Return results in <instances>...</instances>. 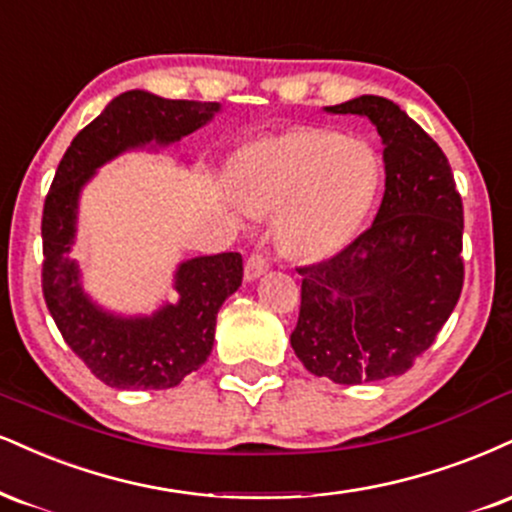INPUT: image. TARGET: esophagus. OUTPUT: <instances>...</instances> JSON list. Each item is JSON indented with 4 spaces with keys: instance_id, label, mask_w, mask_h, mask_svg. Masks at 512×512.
I'll return each instance as SVG.
<instances>
[{
    "instance_id": "esophagus-1",
    "label": "esophagus",
    "mask_w": 512,
    "mask_h": 512,
    "mask_svg": "<svg viewBox=\"0 0 512 512\" xmlns=\"http://www.w3.org/2000/svg\"><path fill=\"white\" fill-rule=\"evenodd\" d=\"M269 269V257L264 252H252V255L245 260V279L255 281Z\"/></svg>"
}]
</instances>
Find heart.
Listing matches in <instances>:
<instances>
[{
	"instance_id": "b5f03b06",
	"label": "heart",
	"mask_w": 512,
	"mask_h": 512,
	"mask_svg": "<svg viewBox=\"0 0 512 512\" xmlns=\"http://www.w3.org/2000/svg\"><path fill=\"white\" fill-rule=\"evenodd\" d=\"M381 162L374 147L334 131L293 128L245 147L236 164L240 202L281 212L283 250L319 260L341 250L377 200Z\"/></svg>"
}]
</instances>
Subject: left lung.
<instances>
[{
	"label": "left lung",
	"instance_id": "left-lung-1",
	"mask_svg": "<svg viewBox=\"0 0 512 512\" xmlns=\"http://www.w3.org/2000/svg\"><path fill=\"white\" fill-rule=\"evenodd\" d=\"M367 116L384 143L374 224L331 260L300 267L291 346L336 384L400 377L434 343L463 291V200L439 145L398 104L362 95L326 107Z\"/></svg>",
	"mask_w": 512,
	"mask_h": 512
}]
</instances>
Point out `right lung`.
Wrapping results in <instances>:
<instances>
[{
  "label": "right lung",
  "mask_w": 512,
  "mask_h": 512,
  "mask_svg": "<svg viewBox=\"0 0 512 512\" xmlns=\"http://www.w3.org/2000/svg\"><path fill=\"white\" fill-rule=\"evenodd\" d=\"M219 112L217 102L164 100L145 90L114 97L61 157L42 209V295L69 348L112 389H171L205 365L217 312L243 281L240 252L193 257L178 264V303L152 317H121L85 295L76 260L78 197L95 171L121 152L171 145Z\"/></svg>",
  "instance_id": "add662e5"
}]
</instances>
